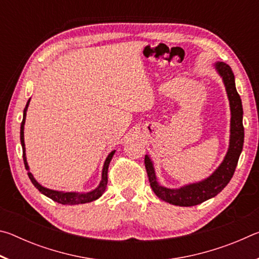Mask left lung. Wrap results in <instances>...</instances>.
I'll return each mask as SVG.
<instances>
[{"label":"left lung","instance_id":"left-lung-1","mask_svg":"<svg viewBox=\"0 0 259 259\" xmlns=\"http://www.w3.org/2000/svg\"><path fill=\"white\" fill-rule=\"evenodd\" d=\"M213 68L224 83L227 98L230 103L231 121H230V143L229 148L224 156V160L219 164L216 170L202 181L190 183L178 188L165 187L157 182L154 163L151 156L145 155V168L147 171L148 181H150L153 192L161 200L179 207H192L204 202L216 196L219 192L230 183L233 177L236 164L243 148L244 129H243V108L242 102L236 91L234 74L229 65L218 61L213 64Z\"/></svg>","mask_w":259,"mask_h":259}]
</instances>
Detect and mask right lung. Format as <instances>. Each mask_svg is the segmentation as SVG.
<instances>
[{
  "instance_id": "obj_1",
  "label": "right lung",
  "mask_w": 259,
  "mask_h": 259,
  "mask_svg": "<svg viewBox=\"0 0 259 259\" xmlns=\"http://www.w3.org/2000/svg\"><path fill=\"white\" fill-rule=\"evenodd\" d=\"M29 102L30 98L28 99L27 104H26V107L24 108V114H23V122H21L20 125V143H21V147H23V157H24V164L25 168L27 170L28 177L32 182L33 185L40 191L43 195L48 196L51 200L56 201V202L61 203V204H66V205H74V204H81V203H88V202H93V201L99 199L100 196L104 194V192L106 191L107 187V172H108V165L111 163L112 157L114 155L115 151H112L109 154L107 155L106 160L104 162L103 165V170H102V181H100L99 185L95 188L93 191L89 192H66V191H57V190H51V188L45 187L41 185L36 179L34 178L33 174L29 171V166L27 163V157H26V147H25V139H24V129H25V121H26V114H27V109L29 106Z\"/></svg>"
}]
</instances>
